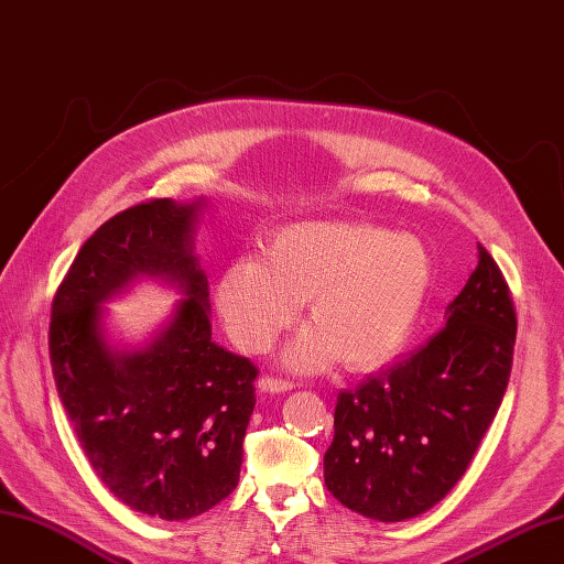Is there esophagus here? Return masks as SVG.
Returning <instances> with one entry per match:
<instances>
[{"label":"esophagus","mask_w":564,"mask_h":564,"mask_svg":"<svg viewBox=\"0 0 564 564\" xmlns=\"http://www.w3.org/2000/svg\"><path fill=\"white\" fill-rule=\"evenodd\" d=\"M295 383L288 381V379H279V377H262L259 379V388H262L264 393H285L291 391Z\"/></svg>","instance_id":"esophagus-1"}]
</instances>
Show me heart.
Instances as JSON below:
<instances>
[{
    "label": "heart",
    "mask_w": 564,
    "mask_h": 564,
    "mask_svg": "<svg viewBox=\"0 0 564 564\" xmlns=\"http://www.w3.org/2000/svg\"><path fill=\"white\" fill-rule=\"evenodd\" d=\"M433 276L426 245L362 221H305L276 230L267 257L245 254L216 288L240 348L262 352L307 300L312 326L285 350L295 369L340 359L369 369L393 357L422 314Z\"/></svg>",
    "instance_id": "obj_1"
}]
</instances>
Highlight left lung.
I'll list each match as a JSON object with an SVG mask.
<instances>
[{"mask_svg": "<svg viewBox=\"0 0 564 564\" xmlns=\"http://www.w3.org/2000/svg\"><path fill=\"white\" fill-rule=\"evenodd\" d=\"M517 314L508 281L479 245V264L420 350L340 391L326 488L379 522L431 510L467 471L512 371Z\"/></svg>", "mask_w": 564, "mask_h": 564, "instance_id": "obj_1", "label": "left lung"}]
</instances>
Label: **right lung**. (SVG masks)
Segmentation results:
<instances>
[{"instance_id": "1", "label": "right lung", "mask_w": 564, "mask_h": 564, "mask_svg": "<svg viewBox=\"0 0 564 564\" xmlns=\"http://www.w3.org/2000/svg\"><path fill=\"white\" fill-rule=\"evenodd\" d=\"M197 209L148 199L111 216L52 300V373L85 457L128 508L162 519H191L234 494L257 402V367L212 340L209 283L193 254ZM138 275H166L186 300L148 349L117 356L98 305Z\"/></svg>"}]
</instances>
